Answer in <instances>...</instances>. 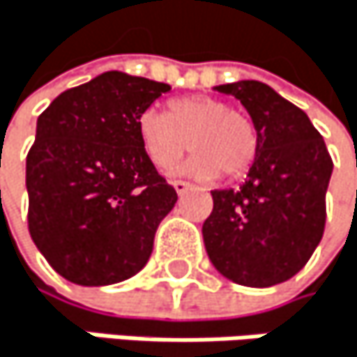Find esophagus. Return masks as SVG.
Returning <instances> with one entry per match:
<instances>
[{"instance_id": "esophagus-1", "label": "esophagus", "mask_w": 357, "mask_h": 357, "mask_svg": "<svg viewBox=\"0 0 357 357\" xmlns=\"http://www.w3.org/2000/svg\"><path fill=\"white\" fill-rule=\"evenodd\" d=\"M173 188H175V192H177V195L182 197V195H186V192L192 188V184H188V182H182V180H175V182H173Z\"/></svg>"}]
</instances>
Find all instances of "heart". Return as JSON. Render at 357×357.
<instances>
[{"label":"heart","instance_id":"1","mask_svg":"<svg viewBox=\"0 0 357 357\" xmlns=\"http://www.w3.org/2000/svg\"><path fill=\"white\" fill-rule=\"evenodd\" d=\"M139 139L154 167L169 171L190 150H197L184 171L197 180L243 175L258 152L254 122L231 105L205 97H182L169 103V114L146 109L139 116Z\"/></svg>","mask_w":357,"mask_h":357}]
</instances>
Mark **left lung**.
I'll list each match as a JSON object with an SVG mask.
<instances>
[{
    "label": "left lung",
    "instance_id": "obj_1",
    "mask_svg": "<svg viewBox=\"0 0 357 357\" xmlns=\"http://www.w3.org/2000/svg\"><path fill=\"white\" fill-rule=\"evenodd\" d=\"M213 89L248 109L258 152L237 190L211 192L213 211L203 224L207 256L239 286L284 284L321 241L333 158L309 116L271 86L239 80Z\"/></svg>",
    "mask_w": 357,
    "mask_h": 357
}]
</instances>
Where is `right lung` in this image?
Here are the masks:
<instances>
[{
	"label": "right lung",
	"mask_w": 357,
	"mask_h": 357,
	"mask_svg": "<svg viewBox=\"0 0 357 357\" xmlns=\"http://www.w3.org/2000/svg\"><path fill=\"white\" fill-rule=\"evenodd\" d=\"M171 86L105 71L61 93L38 118L27 154L29 233L48 264L78 286L139 273L177 192L139 139V116Z\"/></svg>",
	"instance_id": "1"
}]
</instances>
